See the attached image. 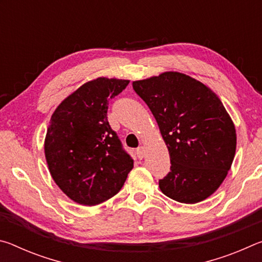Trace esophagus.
Listing matches in <instances>:
<instances>
[{
    "mask_svg": "<svg viewBox=\"0 0 262 262\" xmlns=\"http://www.w3.org/2000/svg\"><path fill=\"white\" fill-rule=\"evenodd\" d=\"M144 151H145V150H144V147H142V145H141V147L137 148V149H136V155H137V157H139L140 159L143 158V157H144Z\"/></svg>",
    "mask_w": 262,
    "mask_h": 262,
    "instance_id": "esophagus-1",
    "label": "esophagus"
}]
</instances>
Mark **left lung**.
Segmentation results:
<instances>
[{"label":"left lung","instance_id":"1","mask_svg":"<svg viewBox=\"0 0 262 262\" xmlns=\"http://www.w3.org/2000/svg\"><path fill=\"white\" fill-rule=\"evenodd\" d=\"M158 123L170 154L159 188L172 200L198 203L223 183L236 152V129L219 97L187 75L166 72L133 82Z\"/></svg>","mask_w":262,"mask_h":262}]
</instances>
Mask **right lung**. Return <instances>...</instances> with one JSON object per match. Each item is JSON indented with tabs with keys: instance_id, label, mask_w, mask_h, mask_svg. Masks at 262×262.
Segmentation results:
<instances>
[{
	"instance_id": "1",
	"label": "right lung",
	"mask_w": 262,
	"mask_h": 262,
	"mask_svg": "<svg viewBox=\"0 0 262 262\" xmlns=\"http://www.w3.org/2000/svg\"><path fill=\"white\" fill-rule=\"evenodd\" d=\"M127 79L99 77L83 84L54 111L45 139L52 178L73 201L96 206L114 196L134 161L107 120L108 100Z\"/></svg>"
}]
</instances>
